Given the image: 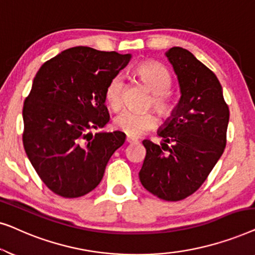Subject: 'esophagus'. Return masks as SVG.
<instances>
[{
  "label": "esophagus",
  "mask_w": 255,
  "mask_h": 255,
  "mask_svg": "<svg viewBox=\"0 0 255 255\" xmlns=\"http://www.w3.org/2000/svg\"><path fill=\"white\" fill-rule=\"evenodd\" d=\"M127 142H128V144H132V142H137V139L131 138V137H127Z\"/></svg>",
  "instance_id": "1"
}]
</instances>
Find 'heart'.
Wrapping results in <instances>:
<instances>
[{
    "label": "heart",
    "mask_w": 255,
    "mask_h": 255,
    "mask_svg": "<svg viewBox=\"0 0 255 255\" xmlns=\"http://www.w3.org/2000/svg\"><path fill=\"white\" fill-rule=\"evenodd\" d=\"M134 74L142 85L152 93L149 106L162 117H168L173 111V103L169 96L172 87V75L165 66L155 61L141 62L134 68ZM124 81L120 75L115 76L104 90V100L110 109L120 110L123 106ZM158 120L153 113L137 114L133 111H123L115 118L116 130L128 137H140L156 127Z\"/></svg>",
    "instance_id": "heart-1"
}]
</instances>
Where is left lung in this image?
<instances>
[{
    "label": "left lung",
    "instance_id": "obj_1",
    "mask_svg": "<svg viewBox=\"0 0 255 255\" xmlns=\"http://www.w3.org/2000/svg\"><path fill=\"white\" fill-rule=\"evenodd\" d=\"M166 57L177 75L181 97L159 131L165 142L142 141L146 156L139 179L154 196L175 202L194 194L222 156L230 110L217 76L193 53L172 47Z\"/></svg>",
    "mask_w": 255,
    "mask_h": 255
}]
</instances>
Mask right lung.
I'll list each match as a JSON object with an SVG mask.
<instances>
[{
  "label": "right lung",
  "instance_id": "add662e5",
  "mask_svg": "<svg viewBox=\"0 0 255 255\" xmlns=\"http://www.w3.org/2000/svg\"><path fill=\"white\" fill-rule=\"evenodd\" d=\"M131 54L68 48L44 62L23 107V145L48 189L81 197L99 186L111 155L125 141L121 131L99 132L109 122L104 90Z\"/></svg>",
  "mask_w": 255,
  "mask_h": 255
}]
</instances>
